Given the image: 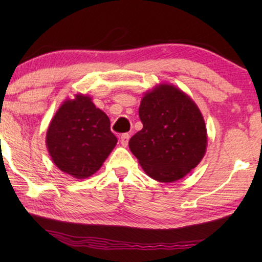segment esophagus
Masks as SVG:
<instances>
[{
	"instance_id": "obj_1",
	"label": "esophagus",
	"mask_w": 262,
	"mask_h": 262,
	"mask_svg": "<svg viewBox=\"0 0 262 262\" xmlns=\"http://www.w3.org/2000/svg\"><path fill=\"white\" fill-rule=\"evenodd\" d=\"M128 139H130V135L128 134H123L120 137V143L123 146H126L128 144Z\"/></svg>"
}]
</instances>
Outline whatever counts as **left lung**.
I'll return each instance as SVG.
<instances>
[{
    "mask_svg": "<svg viewBox=\"0 0 262 262\" xmlns=\"http://www.w3.org/2000/svg\"><path fill=\"white\" fill-rule=\"evenodd\" d=\"M143 128L128 146L145 174L160 182L185 178L205 156L206 125L196 103L173 84L160 83L143 95Z\"/></svg>",
    "mask_w": 262,
    "mask_h": 262,
    "instance_id": "obj_1",
    "label": "left lung"
}]
</instances>
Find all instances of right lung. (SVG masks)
<instances>
[{"mask_svg": "<svg viewBox=\"0 0 262 262\" xmlns=\"http://www.w3.org/2000/svg\"><path fill=\"white\" fill-rule=\"evenodd\" d=\"M110 118L89 95L67 99L50 121L46 146L52 162L75 179L96 173L117 145Z\"/></svg>", "mask_w": 262, "mask_h": 262, "instance_id": "add662e5", "label": "right lung"}]
</instances>
